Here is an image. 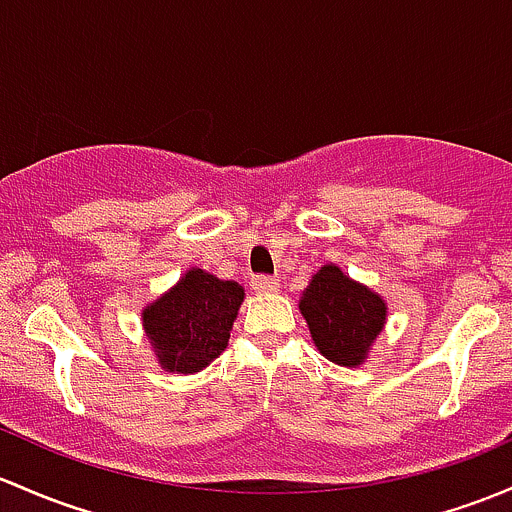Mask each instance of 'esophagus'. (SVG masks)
I'll use <instances>...</instances> for the list:
<instances>
[{
  "label": "esophagus",
  "instance_id": "obj_1",
  "mask_svg": "<svg viewBox=\"0 0 512 512\" xmlns=\"http://www.w3.org/2000/svg\"><path fill=\"white\" fill-rule=\"evenodd\" d=\"M252 289H255V292H262V294L277 292L279 282L274 277H270V274H255V277H252Z\"/></svg>",
  "mask_w": 512,
  "mask_h": 512
}]
</instances>
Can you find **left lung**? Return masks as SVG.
I'll return each mask as SVG.
<instances>
[{"mask_svg": "<svg viewBox=\"0 0 512 512\" xmlns=\"http://www.w3.org/2000/svg\"><path fill=\"white\" fill-rule=\"evenodd\" d=\"M316 348L338 365L363 363L370 343L385 326V301L353 282L336 265L314 274L299 304Z\"/></svg>", "mask_w": 512, "mask_h": 512, "instance_id": "1", "label": "left lung"}]
</instances>
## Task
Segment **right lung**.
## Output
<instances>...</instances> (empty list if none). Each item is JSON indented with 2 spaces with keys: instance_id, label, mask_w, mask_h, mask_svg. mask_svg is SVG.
<instances>
[{
  "instance_id": "1",
  "label": "right lung",
  "mask_w": 512,
  "mask_h": 512,
  "mask_svg": "<svg viewBox=\"0 0 512 512\" xmlns=\"http://www.w3.org/2000/svg\"><path fill=\"white\" fill-rule=\"evenodd\" d=\"M245 297L238 282H223L203 270L186 277L144 309V328L159 363L171 373H198L225 351Z\"/></svg>"
}]
</instances>
